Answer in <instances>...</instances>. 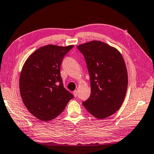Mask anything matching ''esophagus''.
Wrapping results in <instances>:
<instances>
[{"mask_svg": "<svg viewBox=\"0 0 154 154\" xmlns=\"http://www.w3.org/2000/svg\"><path fill=\"white\" fill-rule=\"evenodd\" d=\"M73 95L75 97H76L77 95H78V91H74V92H73Z\"/></svg>", "mask_w": 154, "mask_h": 154, "instance_id": "esophagus-1", "label": "esophagus"}]
</instances>
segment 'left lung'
I'll return each instance as SVG.
<instances>
[{"instance_id": "obj_1", "label": "left lung", "mask_w": 154, "mask_h": 154, "mask_svg": "<svg viewBox=\"0 0 154 154\" xmlns=\"http://www.w3.org/2000/svg\"><path fill=\"white\" fill-rule=\"evenodd\" d=\"M77 48L85 57L91 80V95L83 106L96 118H108L122 106L127 91L128 73L123 57L117 48L99 40Z\"/></svg>"}]
</instances>
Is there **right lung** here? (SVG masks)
<instances>
[{"mask_svg":"<svg viewBox=\"0 0 154 154\" xmlns=\"http://www.w3.org/2000/svg\"><path fill=\"white\" fill-rule=\"evenodd\" d=\"M74 45H48L26 59L20 77V95L31 114L42 121H50L63 112L73 95L63 87L60 66Z\"/></svg>","mask_w":154,"mask_h":154,"instance_id":"obj_1","label":"right lung"}]
</instances>
